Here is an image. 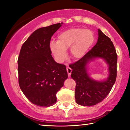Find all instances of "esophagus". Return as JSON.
I'll use <instances>...</instances> for the list:
<instances>
[{"label": "esophagus", "instance_id": "esophagus-1", "mask_svg": "<svg viewBox=\"0 0 130 130\" xmlns=\"http://www.w3.org/2000/svg\"><path fill=\"white\" fill-rule=\"evenodd\" d=\"M67 72H68V76H70L71 74V72H72V69L70 68L69 67H67Z\"/></svg>", "mask_w": 130, "mask_h": 130}]
</instances>
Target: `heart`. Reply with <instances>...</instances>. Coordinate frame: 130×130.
Wrapping results in <instances>:
<instances>
[{"instance_id": "heart-1", "label": "heart", "mask_w": 130, "mask_h": 130, "mask_svg": "<svg viewBox=\"0 0 130 130\" xmlns=\"http://www.w3.org/2000/svg\"><path fill=\"white\" fill-rule=\"evenodd\" d=\"M94 41L92 31L82 28H73L62 32L58 41H51L50 50L55 61L62 63L67 55V50L70 48L71 55L80 59L86 55Z\"/></svg>"}]
</instances>
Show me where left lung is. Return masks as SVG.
Returning a JSON list of instances; mask_svg holds the SVG:
<instances>
[{
    "label": "left lung",
    "mask_w": 130,
    "mask_h": 130,
    "mask_svg": "<svg viewBox=\"0 0 130 130\" xmlns=\"http://www.w3.org/2000/svg\"><path fill=\"white\" fill-rule=\"evenodd\" d=\"M98 58L103 59L108 65V76L102 81L91 78L87 72L88 65ZM117 55L113 42L98 29L96 45L84 57L70 65L71 77L76 83L75 98L77 104L92 106L101 102L109 93L117 76Z\"/></svg>",
    "instance_id": "8db88e82"
}]
</instances>
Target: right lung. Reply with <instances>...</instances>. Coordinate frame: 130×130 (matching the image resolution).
<instances>
[{
    "instance_id": "add662e5",
    "label": "right lung",
    "mask_w": 130,
    "mask_h": 130,
    "mask_svg": "<svg viewBox=\"0 0 130 130\" xmlns=\"http://www.w3.org/2000/svg\"><path fill=\"white\" fill-rule=\"evenodd\" d=\"M63 23L35 31L21 48L18 61L19 84L27 98L40 107L57 102L56 94L68 78L66 66L56 62L51 55V37Z\"/></svg>"
}]
</instances>
